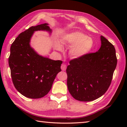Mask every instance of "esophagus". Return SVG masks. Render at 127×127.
I'll use <instances>...</instances> for the list:
<instances>
[{
	"label": "esophagus",
	"instance_id": "esophagus-1",
	"mask_svg": "<svg viewBox=\"0 0 127 127\" xmlns=\"http://www.w3.org/2000/svg\"><path fill=\"white\" fill-rule=\"evenodd\" d=\"M66 65H65V64H62V65H61V69L62 70H63V71H65V70H66Z\"/></svg>",
	"mask_w": 127,
	"mask_h": 127
}]
</instances>
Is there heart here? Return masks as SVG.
<instances>
[{
	"mask_svg": "<svg viewBox=\"0 0 127 127\" xmlns=\"http://www.w3.org/2000/svg\"><path fill=\"white\" fill-rule=\"evenodd\" d=\"M63 44L71 46L69 53L75 58H81L90 53L94 47L93 40L91 37L80 32H74L66 34L62 37ZM55 47L57 50H62V46L57 43Z\"/></svg>",
	"mask_w": 127,
	"mask_h": 127,
	"instance_id": "heart-1",
	"label": "heart"
}]
</instances>
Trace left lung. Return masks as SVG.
Here are the masks:
<instances>
[{"label": "left lung", "instance_id": "left-lung-1", "mask_svg": "<svg viewBox=\"0 0 127 127\" xmlns=\"http://www.w3.org/2000/svg\"><path fill=\"white\" fill-rule=\"evenodd\" d=\"M101 47L69 62L66 70L70 93L77 100L90 101L101 96L108 90L117 65L115 47L103 36Z\"/></svg>", "mask_w": 127, "mask_h": 127}]
</instances>
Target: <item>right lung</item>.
Returning a JSON list of instances; mask_svg holds the SVG:
<instances>
[{
    "instance_id": "obj_1",
    "label": "right lung",
    "mask_w": 127,
    "mask_h": 127,
    "mask_svg": "<svg viewBox=\"0 0 127 127\" xmlns=\"http://www.w3.org/2000/svg\"><path fill=\"white\" fill-rule=\"evenodd\" d=\"M52 30L44 23L32 26L16 37L10 47L9 64L12 80L23 95L32 99L41 98L49 92L54 80L61 71V61H54L38 55L31 47L34 32Z\"/></svg>"
}]
</instances>
